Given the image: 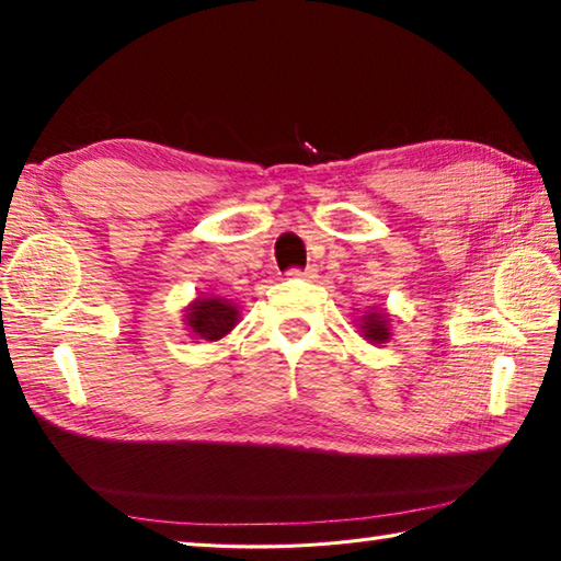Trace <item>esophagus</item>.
Wrapping results in <instances>:
<instances>
[{
	"mask_svg": "<svg viewBox=\"0 0 561 561\" xmlns=\"http://www.w3.org/2000/svg\"><path fill=\"white\" fill-rule=\"evenodd\" d=\"M291 279H316V270H299V267H291L289 272Z\"/></svg>",
	"mask_w": 561,
	"mask_h": 561,
	"instance_id": "esophagus-1",
	"label": "esophagus"
}]
</instances>
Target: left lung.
Segmentation results:
<instances>
[{
	"label": "left lung",
	"mask_w": 561,
	"mask_h": 561,
	"mask_svg": "<svg viewBox=\"0 0 561 561\" xmlns=\"http://www.w3.org/2000/svg\"><path fill=\"white\" fill-rule=\"evenodd\" d=\"M360 333L368 343H387L390 341V316L385 311H370L368 316H363Z\"/></svg>",
	"instance_id": "8db88e82"
}]
</instances>
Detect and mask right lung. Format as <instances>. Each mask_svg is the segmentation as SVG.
<instances>
[{"mask_svg":"<svg viewBox=\"0 0 561 561\" xmlns=\"http://www.w3.org/2000/svg\"><path fill=\"white\" fill-rule=\"evenodd\" d=\"M240 319L236 304L220 297H198L186 307L188 331L203 341H220L228 335Z\"/></svg>","mask_w":561,"mask_h":561,"instance_id":"obj_1","label":"right lung"}]
</instances>
